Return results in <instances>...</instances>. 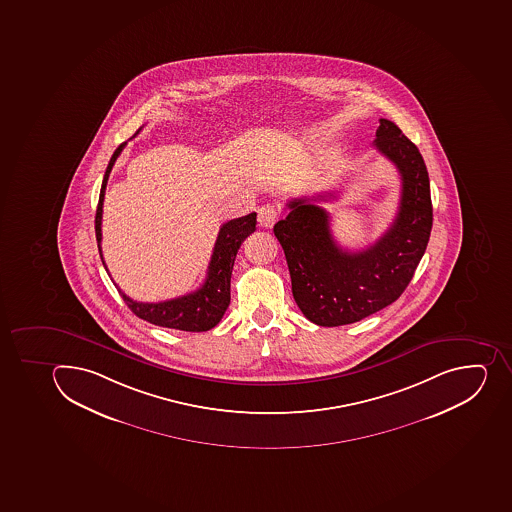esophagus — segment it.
<instances>
[{
  "label": "esophagus",
  "mask_w": 512,
  "mask_h": 512,
  "mask_svg": "<svg viewBox=\"0 0 512 512\" xmlns=\"http://www.w3.org/2000/svg\"><path fill=\"white\" fill-rule=\"evenodd\" d=\"M277 217H279V212H277V209L274 207V205H263V207L258 210V222L261 227H274V223L277 222Z\"/></svg>",
  "instance_id": "obj_1"
}]
</instances>
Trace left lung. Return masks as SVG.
Masks as SVG:
<instances>
[{"instance_id": "1", "label": "left lung", "mask_w": 512, "mask_h": 512, "mask_svg": "<svg viewBox=\"0 0 512 512\" xmlns=\"http://www.w3.org/2000/svg\"><path fill=\"white\" fill-rule=\"evenodd\" d=\"M374 147L401 174L398 214L374 245L352 253L334 241L328 212L310 202H326L333 192L290 200L289 215L274 225L295 302L315 325H351L392 305L413 279L431 236V187L418 147L387 119H380Z\"/></svg>"}]
</instances>
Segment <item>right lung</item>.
Instances as JSON below:
<instances>
[{
    "label": "right lung",
    "instance_id": "1",
    "mask_svg": "<svg viewBox=\"0 0 512 512\" xmlns=\"http://www.w3.org/2000/svg\"><path fill=\"white\" fill-rule=\"evenodd\" d=\"M125 145H127V142L120 143L116 152L112 155L109 165H107L103 186H101V192H99L96 218H94L99 256H101L104 267H106V263H104L103 251H101L104 192H106L107 179L111 174L112 166L116 163L117 156L124 150ZM254 230H256V212L223 223L220 232H218L217 241H215L214 253L210 258L205 282L200 289L191 292V294L173 298V300H166V302L143 303L127 297L116 284L114 285H116L120 297L124 298V302L134 312V315L152 323V325L191 331V333L209 331V329L218 325V321L222 320V316L227 312L228 305H230V280H232L236 253H238L241 243ZM107 274H109V271H107Z\"/></svg>",
    "mask_w": 512,
    "mask_h": 512
}]
</instances>
